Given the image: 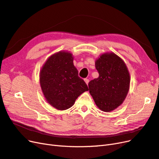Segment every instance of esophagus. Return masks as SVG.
Returning <instances> with one entry per match:
<instances>
[{"instance_id": "34e87169", "label": "esophagus", "mask_w": 159, "mask_h": 159, "mask_svg": "<svg viewBox=\"0 0 159 159\" xmlns=\"http://www.w3.org/2000/svg\"><path fill=\"white\" fill-rule=\"evenodd\" d=\"M84 81H85L86 84H88L89 83V79H84Z\"/></svg>"}]
</instances>
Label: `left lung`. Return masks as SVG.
<instances>
[{
    "instance_id": "1",
    "label": "left lung",
    "mask_w": 159,
    "mask_h": 159,
    "mask_svg": "<svg viewBox=\"0 0 159 159\" xmlns=\"http://www.w3.org/2000/svg\"><path fill=\"white\" fill-rule=\"evenodd\" d=\"M95 66L99 76L89 82V93L98 108L112 111L122 104L129 91V71L124 61L114 53L102 55Z\"/></svg>"
}]
</instances>
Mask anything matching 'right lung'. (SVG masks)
Listing matches in <instances>:
<instances>
[{
  "label": "right lung",
  "mask_w": 159,
  "mask_h": 159,
  "mask_svg": "<svg viewBox=\"0 0 159 159\" xmlns=\"http://www.w3.org/2000/svg\"><path fill=\"white\" fill-rule=\"evenodd\" d=\"M40 85L49 103L59 110L69 109L76 99L89 90L79 76L71 53L60 52L47 60L40 72Z\"/></svg>",
  "instance_id": "1"
}]
</instances>
